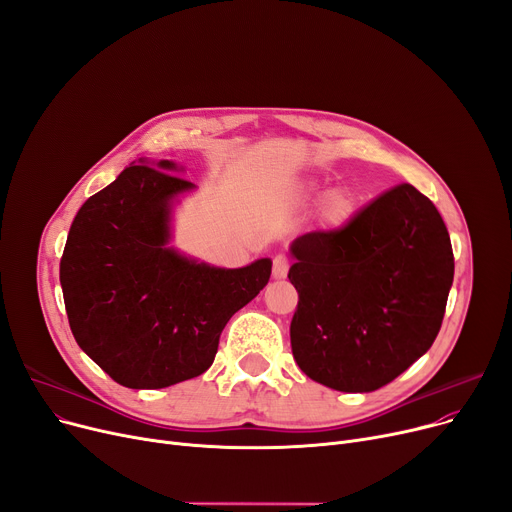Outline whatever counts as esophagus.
Here are the masks:
<instances>
[{
    "mask_svg": "<svg viewBox=\"0 0 512 512\" xmlns=\"http://www.w3.org/2000/svg\"><path fill=\"white\" fill-rule=\"evenodd\" d=\"M288 267H290L288 257H286V255H276V257H274V270H272L274 278H276V280L286 278V276H288Z\"/></svg>",
    "mask_w": 512,
    "mask_h": 512,
    "instance_id": "1",
    "label": "esophagus"
}]
</instances>
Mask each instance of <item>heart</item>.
<instances>
[{
    "mask_svg": "<svg viewBox=\"0 0 512 512\" xmlns=\"http://www.w3.org/2000/svg\"><path fill=\"white\" fill-rule=\"evenodd\" d=\"M328 209H330L332 215H338V213L344 209V199H342L340 195H332V197L328 199Z\"/></svg>",
    "mask_w": 512,
    "mask_h": 512,
    "instance_id": "obj_1",
    "label": "heart"
}]
</instances>
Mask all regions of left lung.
Segmentation results:
<instances>
[{"label":"left lung","mask_w":512,"mask_h":512,"mask_svg":"<svg viewBox=\"0 0 512 512\" xmlns=\"http://www.w3.org/2000/svg\"><path fill=\"white\" fill-rule=\"evenodd\" d=\"M294 361L313 382L373 392L434 344L454 278V255L436 205L396 184L344 226L292 242Z\"/></svg>","instance_id":"8db88e82"}]
</instances>
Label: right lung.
Returning a JSON list of instances; mask_svg holds the SVG:
<instances>
[{
  "label": "right lung",
  "instance_id": "add662e5",
  "mask_svg": "<svg viewBox=\"0 0 512 512\" xmlns=\"http://www.w3.org/2000/svg\"><path fill=\"white\" fill-rule=\"evenodd\" d=\"M170 172L174 161H141L89 197L60 261L78 346L134 390L174 386L207 371L230 317L272 274L270 259L224 270L170 249L172 203L195 186Z\"/></svg>",
  "mask_w": 512,
  "mask_h": 512
}]
</instances>
